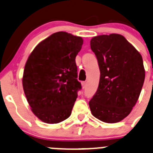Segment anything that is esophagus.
<instances>
[{
    "label": "esophagus",
    "mask_w": 153,
    "mask_h": 153,
    "mask_svg": "<svg viewBox=\"0 0 153 153\" xmlns=\"http://www.w3.org/2000/svg\"><path fill=\"white\" fill-rule=\"evenodd\" d=\"M81 85H82L83 88H85V87H87V82H86V81H83V82L81 83Z\"/></svg>",
    "instance_id": "1"
}]
</instances>
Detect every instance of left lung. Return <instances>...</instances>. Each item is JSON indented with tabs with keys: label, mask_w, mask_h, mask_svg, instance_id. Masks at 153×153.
<instances>
[{
	"label": "left lung",
	"mask_w": 153,
	"mask_h": 153,
	"mask_svg": "<svg viewBox=\"0 0 153 153\" xmlns=\"http://www.w3.org/2000/svg\"><path fill=\"white\" fill-rule=\"evenodd\" d=\"M90 47L96 56L100 80L89 102L92 114L102 122L115 123L131 113L145 79L142 56L123 36L93 37Z\"/></svg>",
	"instance_id": "1"
}]
</instances>
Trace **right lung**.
<instances>
[{
	"label": "right lung",
	"mask_w": 153,
	"mask_h": 153,
	"mask_svg": "<svg viewBox=\"0 0 153 153\" xmlns=\"http://www.w3.org/2000/svg\"><path fill=\"white\" fill-rule=\"evenodd\" d=\"M83 39L54 33L39 42L28 57L22 85L31 111L41 121L58 123L69 117L81 84L75 57Z\"/></svg>",
	"instance_id": "right-lung-1"
}]
</instances>
